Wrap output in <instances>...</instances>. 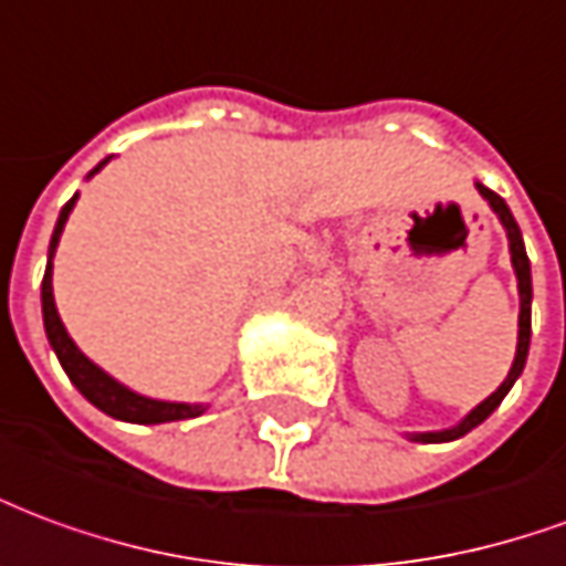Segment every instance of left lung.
Masks as SVG:
<instances>
[{
  "instance_id": "left-lung-1",
  "label": "left lung",
  "mask_w": 566,
  "mask_h": 566,
  "mask_svg": "<svg viewBox=\"0 0 566 566\" xmlns=\"http://www.w3.org/2000/svg\"><path fill=\"white\" fill-rule=\"evenodd\" d=\"M479 188V195H482L488 203H491V210L500 216V222L506 228V238H509V252H512V268H515V276H518V295H521V314H518V350H515V363L509 368L506 380L496 387L482 405H475L472 411H469L467 418L460 420L457 427L442 432H411V442H454L460 436H467L469 430H475L482 420H488L494 415V408L503 399H506V392L512 390V384L518 380V375L524 371V363H527V347H531V298H533V286H531V262H527V252H524V240H521V228L515 222V216L509 212L506 200L500 198L496 191L491 188H484L482 182H475Z\"/></svg>"
}]
</instances>
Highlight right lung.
I'll return each mask as SVG.
<instances>
[{"label":"right lung","instance_id":"1","mask_svg":"<svg viewBox=\"0 0 566 566\" xmlns=\"http://www.w3.org/2000/svg\"><path fill=\"white\" fill-rule=\"evenodd\" d=\"M109 164L99 161L87 179L94 174H99L103 167ZM78 195L60 210L57 226H54V234H51V247H48V268H45V280H42V316H45V332L54 354H57L60 366L63 371L70 375V380L78 387L84 399L91 405H97L99 411H106L109 418L127 420V423H170V420H188L203 415L207 408L203 405H188V402H161V399H148V396H139V392L127 390L124 384L106 375L103 368L94 366L87 356L75 347V340L70 338V332L63 326V319L57 314V304H54V290H51V268H54V252H57L60 234H63V226L70 219L72 207H75Z\"/></svg>","mask_w":566,"mask_h":566}]
</instances>
